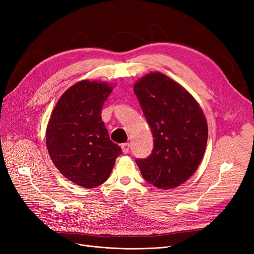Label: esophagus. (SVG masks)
Returning <instances> with one entry per match:
<instances>
[{
	"mask_svg": "<svg viewBox=\"0 0 254 254\" xmlns=\"http://www.w3.org/2000/svg\"><path fill=\"white\" fill-rule=\"evenodd\" d=\"M129 147H130V145H129V143H123L122 144V149H123V151L125 152V153H127L128 151H129Z\"/></svg>",
	"mask_w": 254,
	"mask_h": 254,
	"instance_id": "obj_1",
	"label": "esophagus"
}]
</instances>
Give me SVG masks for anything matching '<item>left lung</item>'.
<instances>
[{
    "label": "left lung",
    "mask_w": 254,
    "mask_h": 254,
    "mask_svg": "<svg viewBox=\"0 0 254 254\" xmlns=\"http://www.w3.org/2000/svg\"><path fill=\"white\" fill-rule=\"evenodd\" d=\"M134 91L153 136V149L136 158L143 178L157 189L171 190L188 180L203 158L208 127L194 99L158 72L142 77Z\"/></svg>",
    "instance_id": "left-lung-1"
}]
</instances>
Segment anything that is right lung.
<instances>
[{
  "instance_id": "obj_1",
  "label": "right lung",
  "mask_w": 254,
  "mask_h": 254,
  "mask_svg": "<svg viewBox=\"0 0 254 254\" xmlns=\"http://www.w3.org/2000/svg\"><path fill=\"white\" fill-rule=\"evenodd\" d=\"M107 83L83 80L66 90L53 110L46 144L62 174L85 189L109 178L122 148L109 139L102 108L112 92Z\"/></svg>"
}]
</instances>
